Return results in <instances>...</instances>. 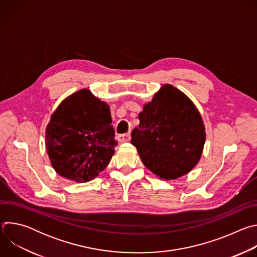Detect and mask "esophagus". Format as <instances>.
<instances>
[{
  "label": "esophagus",
  "mask_w": 257,
  "mask_h": 257,
  "mask_svg": "<svg viewBox=\"0 0 257 257\" xmlns=\"http://www.w3.org/2000/svg\"><path fill=\"white\" fill-rule=\"evenodd\" d=\"M131 138L130 133H126V134H120L118 135V141L119 142H127L129 141Z\"/></svg>",
  "instance_id": "34e87169"
}]
</instances>
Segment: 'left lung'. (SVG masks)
<instances>
[{
  "label": "left lung",
  "mask_w": 257,
  "mask_h": 257,
  "mask_svg": "<svg viewBox=\"0 0 257 257\" xmlns=\"http://www.w3.org/2000/svg\"><path fill=\"white\" fill-rule=\"evenodd\" d=\"M131 143L143 165L164 180L188 174L199 162L205 127L194 102L180 89L164 84L143 104Z\"/></svg>",
  "instance_id": "obj_1"
}]
</instances>
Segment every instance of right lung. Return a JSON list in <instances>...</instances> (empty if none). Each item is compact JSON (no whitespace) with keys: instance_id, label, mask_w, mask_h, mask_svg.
I'll return each instance as SVG.
<instances>
[{"instance_id":"add662e5","label":"right lung","mask_w":257,"mask_h":257,"mask_svg":"<svg viewBox=\"0 0 257 257\" xmlns=\"http://www.w3.org/2000/svg\"><path fill=\"white\" fill-rule=\"evenodd\" d=\"M111 124L109 105L89 89L63 99L46 128V150L54 170L77 183L97 177L118 145Z\"/></svg>"}]
</instances>
